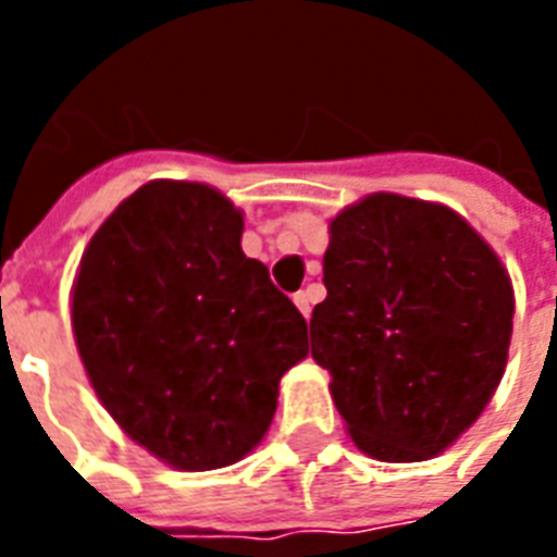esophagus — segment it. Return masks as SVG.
I'll return each instance as SVG.
<instances>
[{
    "mask_svg": "<svg viewBox=\"0 0 557 557\" xmlns=\"http://www.w3.org/2000/svg\"><path fill=\"white\" fill-rule=\"evenodd\" d=\"M295 306L304 312V318H309V312H312V297H309V292H297Z\"/></svg>",
    "mask_w": 557,
    "mask_h": 557,
    "instance_id": "34e87169",
    "label": "esophagus"
}]
</instances>
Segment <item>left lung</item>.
<instances>
[{
	"label": "left lung",
	"mask_w": 557,
	"mask_h": 557,
	"mask_svg": "<svg viewBox=\"0 0 557 557\" xmlns=\"http://www.w3.org/2000/svg\"><path fill=\"white\" fill-rule=\"evenodd\" d=\"M312 358L367 457L454 445L506 372L515 292L492 245L445 205L372 193L330 222Z\"/></svg>",
	"instance_id": "left-lung-1"
}]
</instances>
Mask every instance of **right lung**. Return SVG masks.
<instances>
[{
  "label": "right lung",
  "instance_id": "obj_1",
  "mask_svg": "<svg viewBox=\"0 0 557 557\" xmlns=\"http://www.w3.org/2000/svg\"><path fill=\"white\" fill-rule=\"evenodd\" d=\"M243 213L199 182L159 178L91 236L72 330L100 405L178 471L234 466L269 431L306 321L260 260Z\"/></svg>",
  "mask_w": 557,
  "mask_h": 557
}]
</instances>
